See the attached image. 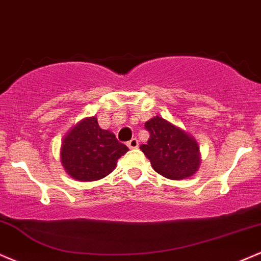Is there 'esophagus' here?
Masks as SVG:
<instances>
[{"mask_svg":"<svg viewBox=\"0 0 261 261\" xmlns=\"http://www.w3.org/2000/svg\"><path fill=\"white\" fill-rule=\"evenodd\" d=\"M127 145L129 149H137L138 146H139V142H138L137 138H133V139H130L129 142H128Z\"/></svg>","mask_w":261,"mask_h":261,"instance_id":"1","label":"esophagus"}]
</instances>
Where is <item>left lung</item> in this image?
<instances>
[{"instance_id": "left-lung-1", "label": "left lung", "mask_w": 261, "mask_h": 261, "mask_svg": "<svg viewBox=\"0 0 261 261\" xmlns=\"http://www.w3.org/2000/svg\"><path fill=\"white\" fill-rule=\"evenodd\" d=\"M150 138L140 149L158 173L170 179H185L200 164L198 144L185 130L164 119L151 118L145 123Z\"/></svg>"}]
</instances>
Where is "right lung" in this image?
Masks as SVG:
<instances>
[{"label": "right lung", "instance_id": "1", "mask_svg": "<svg viewBox=\"0 0 261 261\" xmlns=\"http://www.w3.org/2000/svg\"><path fill=\"white\" fill-rule=\"evenodd\" d=\"M128 151L110 130L101 129L95 117L83 119L62 142L61 159L73 178L90 182L106 177Z\"/></svg>", "mask_w": 261, "mask_h": 261}]
</instances>
